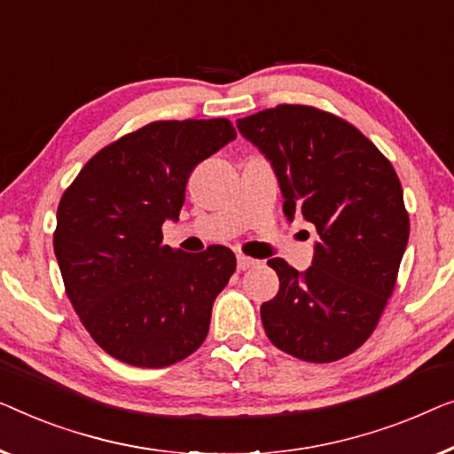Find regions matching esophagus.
I'll list each match as a JSON object with an SVG mask.
<instances>
[{"mask_svg":"<svg viewBox=\"0 0 454 454\" xmlns=\"http://www.w3.org/2000/svg\"><path fill=\"white\" fill-rule=\"evenodd\" d=\"M236 263H239V270L240 271H247V270H251V267L257 265V261L251 259V257H247V254H239V257H236Z\"/></svg>","mask_w":454,"mask_h":454,"instance_id":"34e87169","label":"esophagus"}]
</instances>
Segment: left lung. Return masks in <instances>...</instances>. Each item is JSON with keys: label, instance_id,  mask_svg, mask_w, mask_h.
Wrapping results in <instances>:
<instances>
[{"label": "left lung", "instance_id": "left-lung-1", "mask_svg": "<svg viewBox=\"0 0 454 454\" xmlns=\"http://www.w3.org/2000/svg\"><path fill=\"white\" fill-rule=\"evenodd\" d=\"M236 127L276 170L284 214L302 212L321 239L306 271L267 261L279 292L261 306L265 333L298 360H341L372 335L397 284L410 239L397 172L360 129L315 106L278 105Z\"/></svg>", "mask_w": 454, "mask_h": 454}]
</instances>
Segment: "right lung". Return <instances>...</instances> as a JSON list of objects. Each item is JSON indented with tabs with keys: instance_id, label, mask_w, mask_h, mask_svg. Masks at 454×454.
Wrapping results in <instances>:
<instances>
[{
	"instance_id": "right-lung-1",
	"label": "right lung",
	"mask_w": 454,
	"mask_h": 454,
	"mask_svg": "<svg viewBox=\"0 0 454 454\" xmlns=\"http://www.w3.org/2000/svg\"><path fill=\"white\" fill-rule=\"evenodd\" d=\"M236 137L228 119L154 121L86 162L57 207L53 248L66 294L108 356L164 368L206 341L236 270L228 247L191 254L162 242L191 170Z\"/></svg>"
}]
</instances>
